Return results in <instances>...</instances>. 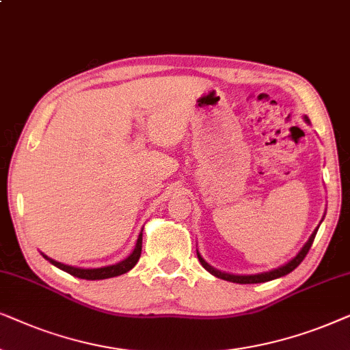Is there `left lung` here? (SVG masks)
<instances>
[{
  "label": "left lung",
  "instance_id": "obj_1",
  "mask_svg": "<svg viewBox=\"0 0 350 350\" xmlns=\"http://www.w3.org/2000/svg\"><path fill=\"white\" fill-rule=\"evenodd\" d=\"M306 121H309V120L306 118ZM317 230H319V229H315L314 234L310 235L309 241H307V243L304 245V248H302V250L299 251V253H297V256H296L295 259H291L290 262L285 264V265H282V267L270 270V272L258 273V275H232V273H224V272H219V270L213 269L211 265H208V262H204V259L202 258V256H200V253H197V254H198V259H200V262H202L203 267L206 269L209 273H213L214 277L222 278V280H227V282L243 283V285H248V283H264V282H270V280H273V278H278V277L288 275V273L293 272V270H295V269L297 267V265H299V264L302 262V260H304V258L307 256V253H309L310 246H312V243H314V239H315V235H317Z\"/></svg>",
  "mask_w": 350,
  "mask_h": 350
}]
</instances>
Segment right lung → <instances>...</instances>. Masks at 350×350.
I'll return each instance as SVG.
<instances>
[{"label":"right lung","instance_id":"1","mask_svg":"<svg viewBox=\"0 0 350 350\" xmlns=\"http://www.w3.org/2000/svg\"><path fill=\"white\" fill-rule=\"evenodd\" d=\"M141 253H142V234L139 235L137 239V243H136V248L131 254L128 256L126 259L121 260V262L115 264V265H109V267H100V269H80V267H72V265H65V264H60L57 260L54 259H49L48 256H44L46 259L49 260L51 264H54L55 267L65 270V272H68L70 275L73 277H78V278H85V280H104V278H111V277H118V275H123V273H126L131 270L134 265L137 264L139 258H141Z\"/></svg>","mask_w":350,"mask_h":350}]
</instances>
